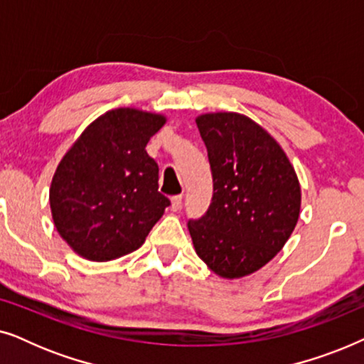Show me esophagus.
<instances>
[{"mask_svg": "<svg viewBox=\"0 0 364 364\" xmlns=\"http://www.w3.org/2000/svg\"><path fill=\"white\" fill-rule=\"evenodd\" d=\"M182 196H173L171 200H172V210L173 212H177V210H181V207H182Z\"/></svg>", "mask_w": 364, "mask_h": 364, "instance_id": "esophagus-1", "label": "esophagus"}]
</instances>
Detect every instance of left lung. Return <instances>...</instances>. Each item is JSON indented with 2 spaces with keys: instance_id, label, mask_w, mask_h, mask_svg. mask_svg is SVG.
Here are the masks:
<instances>
[{
  "instance_id": "left-lung-1",
  "label": "left lung",
  "mask_w": 364,
  "mask_h": 364,
  "mask_svg": "<svg viewBox=\"0 0 364 364\" xmlns=\"http://www.w3.org/2000/svg\"><path fill=\"white\" fill-rule=\"evenodd\" d=\"M196 122L213 193L207 212L187 223L193 247L217 275H250L282 250L296 225L295 168L275 139L242 114H205Z\"/></svg>"
}]
</instances>
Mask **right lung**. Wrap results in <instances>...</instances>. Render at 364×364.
<instances>
[{
	"mask_svg": "<svg viewBox=\"0 0 364 364\" xmlns=\"http://www.w3.org/2000/svg\"><path fill=\"white\" fill-rule=\"evenodd\" d=\"M166 124L159 114L116 109L97 117L59 162L49 188L59 235L79 255L107 262L146 242L171 200L146 152Z\"/></svg>",
	"mask_w": 364,
	"mask_h": 364,
	"instance_id": "obj_1",
	"label": "right lung"
}]
</instances>
